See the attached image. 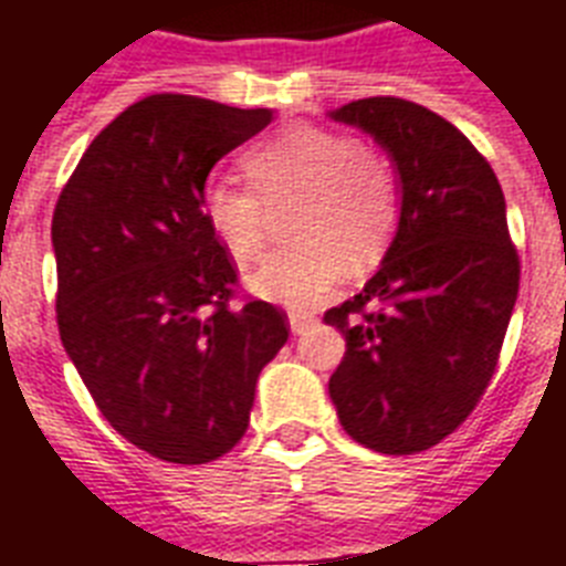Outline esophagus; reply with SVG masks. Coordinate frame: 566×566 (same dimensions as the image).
I'll list each match as a JSON object with an SVG mask.
<instances>
[{"label": "esophagus", "instance_id": "34e87169", "mask_svg": "<svg viewBox=\"0 0 566 566\" xmlns=\"http://www.w3.org/2000/svg\"><path fill=\"white\" fill-rule=\"evenodd\" d=\"M314 323H317V321H314L312 314H302V312L291 314V332H293V335H302V332H308Z\"/></svg>", "mask_w": 566, "mask_h": 566}]
</instances>
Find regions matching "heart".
<instances>
[{"label":"heart","instance_id":"obj_1","mask_svg":"<svg viewBox=\"0 0 566 566\" xmlns=\"http://www.w3.org/2000/svg\"><path fill=\"white\" fill-rule=\"evenodd\" d=\"M252 187L207 184L201 216L234 261L261 258L275 216L291 213L284 252L249 275L264 300L308 308L353 264H374L398 234L403 213L398 166L386 150L329 127H291L243 154Z\"/></svg>","mask_w":566,"mask_h":566}]
</instances>
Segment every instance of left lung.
Masks as SVG:
<instances>
[{"instance_id": "left-lung-1", "label": "left lung", "mask_w": 566, "mask_h": 566, "mask_svg": "<svg viewBox=\"0 0 566 566\" xmlns=\"http://www.w3.org/2000/svg\"><path fill=\"white\" fill-rule=\"evenodd\" d=\"M332 118L391 154L403 213L379 273L323 314L347 338L329 377L340 427L379 454H418L481 403L520 291V254L486 157L437 112L365 97Z\"/></svg>"}]
</instances>
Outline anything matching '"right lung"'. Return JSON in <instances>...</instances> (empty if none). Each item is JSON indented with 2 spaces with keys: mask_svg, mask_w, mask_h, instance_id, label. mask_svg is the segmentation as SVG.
<instances>
[{
  "mask_svg": "<svg viewBox=\"0 0 566 566\" xmlns=\"http://www.w3.org/2000/svg\"><path fill=\"white\" fill-rule=\"evenodd\" d=\"M270 120L192 94L142 97L55 201L64 350L103 418L166 463H210L243 439L258 374L291 335L282 308L240 291L201 216L210 168Z\"/></svg>",
  "mask_w": 566,
  "mask_h": 566,
  "instance_id": "1",
  "label": "right lung"
}]
</instances>
